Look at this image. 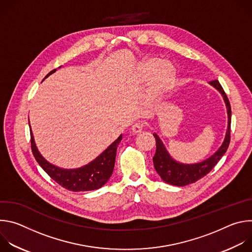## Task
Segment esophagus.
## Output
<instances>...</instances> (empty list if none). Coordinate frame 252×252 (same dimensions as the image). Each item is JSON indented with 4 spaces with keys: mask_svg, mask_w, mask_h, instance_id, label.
Returning a JSON list of instances; mask_svg holds the SVG:
<instances>
[{
    "mask_svg": "<svg viewBox=\"0 0 252 252\" xmlns=\"http://www.w3.org/2000/svg\"><path fill=\"white\" fill-rule=\"evenodd\" d=\"M143 129V124L141 123H136L131 126V131L133 133H139Z\"/></svg>",
    "mask_w": 252,
    "mask_h": 252,
    "instance_id": "esophagus-1",
    "label": "esophagus"
}]
</instances>
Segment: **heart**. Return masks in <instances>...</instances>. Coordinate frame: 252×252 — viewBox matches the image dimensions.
Segmentation results:
<instances>
[{
    "label": "heart",
    "instance_id": "1",
    "mask_svg": "<svg viewBox=\"0 0 252 252\" xmlns=\"http://www.w3.org/2000/svg\"><path fill=\"white\" fill-rule=\"evenodd\" d=\"M139 73L145 78L154 76L152 89L158 94L168 92L175 84L176 74L174 67L158 58H151L142 62L139 66Z\"/></svg>",
    "mask_w": 252,
    "mask_h": 252
}]
</instances>
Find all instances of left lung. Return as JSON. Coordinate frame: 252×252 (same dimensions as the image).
Wrapping results in <instances>:
<instances>
[{
    "label": "left lung",
    "mask_w": 252,
    "mask_h": 252,
    "mask_svg": "<svg viewBox=\"0 0 252 252\" xmlns=\"http://www.w3.org/2000/svg\"><path fill=\"white\" fill-rule=\"evenodd\" d=\"M209 84L221 93L227 106L228 126H227V131H226L224 141L222 143V146L220 147V149L206 160L201 161L199 163H195V164H182L174 161L169 157L159 137L156 133H154V136L157 142V151L153 158L154 165L157 172L162 178V181L169 185L177 186V187H185L189 184L197 182L198 179H200L201 177L205 176L208 172H210V170L217 165V163L220 160V158L228 149L229 142H230V124H231L230 103L223 88L221 87V85L218 80L211 81L209 82Z\"/></svg>",
    "instance_id": "obj_1"
}]
</instances>
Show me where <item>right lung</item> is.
I'll list each match as a JSON object with an SVG mask.
<instances>
[{"instance_id":"1","label":"right lung","mask_w":252,"mask_h":252,"mask_svg":"<svg viewBox=\"0 0 252 252\" xmlns=\"http://www.w3.org/2000/svg\"><path fill=\"white\" fill-rule=\"evenodd\" d=\"M54 71H56V69L50 71L47 77L53 74ZM122 138L123 136L120 135L117 140H115L109 148L91 163L84 167L70 170L62 169L52 165L40 155L34 145L32 130L31 148L35 160L57 184L70 191H89L101 188L109 181L114 171L117 150Z\"/></svg>"}]
</instances>
